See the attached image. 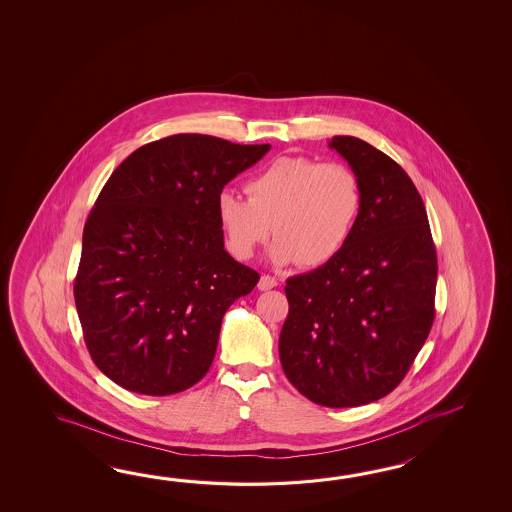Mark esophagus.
Wrapping results in <instances>:
<instances>
[{
    "mask_svg": "<svg viewBox=\"0 0 512 512\" xmlns=\"http://www.w3.org/2000/svg\"><path fill=\"white\" fill-rule=\"evenodd\" d=\"M276 285H278L276 278H272L269 274H263L260 278V282H258V289H260V291H269V289L276 287Z\"/></svg>",
    "mask_w": 512,
    "mask_h": 512,
    "instance_id": "esophagus-1",
    "label": "esophagus"
}]
</instances>
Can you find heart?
Returning a JSON list of instances; mask_svg holds the SVG:
<instances>
[{
    "instance_id": "b5f03b06",
    "label": "heart",
    "mask_w": 512,
    "mask_h": 512,
    "mask_svg": "<svg viewBox=\"0 0 512 512\" xmlns=\"http://www.w3.org/2000/svg\"><path fill=\"white\" fill-rule=\"evenodd\" d=\"M247 199L230 188L216 197V216L236 258L249 260L276 234L274 265L320 267L335 260L353 236L362 208L357 174L340 163L280 157L245 186Z\"/></svg>"
}]
</instances>
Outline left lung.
Listing matches in <instances>:
<instances>
[{
  "mask_svg": "<svg viewBox=\"0 0 512 512\" xmlns=\"http://www.w3.org/2000/svg\"><path fill=\"white\" fill-rule=\"evenodd\" d=\"M362 188L353 236L335 260L287 280L280 362L309 401L351 408L397 388L434 324L437 256L425 203L386 153L329 141Z\"/></svg>",
  "mask_w": 512,
  "mask_h": 512,
  "instance_id": "1",
  "label": "left lung"
}]
</instances>
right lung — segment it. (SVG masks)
<instances>
[{"mask_svg": "<svg viewBox=\"0 0 512 512\" xmlns=\"http://www.w3.org/2000/svg\"><path fill=\"white\" fill-rule=\"evenodd\" d=\"M269 150L179 133L135 150L102 188L75 302L91 359L124 390L172 395L205 377L223 316L260 280L225 251L216 197Z\"/></svg>", "mask_w": 512, "mask_h": 512, "instance_id": "add662e5", "label": "right lung"}]
</instances>
